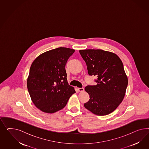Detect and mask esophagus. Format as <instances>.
<instances>
[{
  "label": "esophagus",
  "instance_id": "34e87169",
  "mask_svg": "<svg viewBox=\"0 0 149 149\" xmlns=\"http://www.w3.org/2000/svg\"><path fill=\"white\" fill-rule=\"evenodd\" d=\"M77 90L79 91V92H83L84 91V88H77Z\"/></svg>",
  "mask_w": 149,
  "mask_h": 149
}]
</instances>
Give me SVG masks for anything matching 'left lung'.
<instances>
[{"label":"left lung","mask_w":149,"mask_h":149,"mask_svg":"<svg viewBox=\"0 0 149 149\" xmlns=\"http://www.w3.org/2000/svg\"><path fill=\"white\" fill-rule=\"evenodd\" d=\"M79 52L86 62L89 75L97 77L95 80L96 85L85 88L90 99L84 107L95 115H108L122 102L128 85L122 61L116 54L104 50Z\"/></svg>","instance_id":"left-lung-1"}]
</instances>
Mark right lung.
Masks as SVG:
<instances>
[{
    "mask_svg": "<svg viewBox=\"0 0 149 149\" xmlns=\"http://www.w3.org/2000/svg\"><path fill=\"white\" fill-rule=\"evenodd\" d=\"M75 50L58 47L40 54L32 63L27 79V88L32 102L46 113L64 108L75 93L67 79L65 66Z\"/></svg>",
    "mask_w": 149,
    "mask_h": 149,
    "instance_id": "1",
    "label": "right lung"
}]
</instances>
